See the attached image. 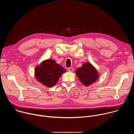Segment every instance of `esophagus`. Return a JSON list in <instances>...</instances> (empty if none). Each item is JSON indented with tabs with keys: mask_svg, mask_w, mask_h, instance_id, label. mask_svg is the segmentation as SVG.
I'll list each match as a JSON object with an SVG mask.
<instances>
[{
	"mask_svg": "<svg viewBox=\"0 0 134 134\" xmlns=\"http://www.w3.org/2000/svg\"><path fill=\"white\" fill-rule=\"evenodd\" d=\"M68 69V70L69 71H74V69L72 68H71V67H69L67 68Z\"/></svg>",
	"mask_w": 134,
	"mask_h": 134,
	"instance_id": "34e87169",
	"label": "esophagus"
}]
</instances>
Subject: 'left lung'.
Returning a JSON list of instances; mask_svg holds the SVG:
<instances>
[{
    "mask_svg": "<svg viewBox=\"0 0 134 134\" xmlns=\"http://www.w3.org/2000/svg\"><path fill=\"white\" fill-rule=\"evenodd\" d=\"M76 74L82 83L85 86L94 82L99 76L96 69L90 63H85L76 70Z\"/></svg>",
    "mask_w": 134,
    "mask_h": 134,
    "instance_id": "1",
    "label": "left lung"
}]
</instances>
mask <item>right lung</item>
Listing matches in <instances>:
<instances>
[{
    "label": "right lung",
    "mask_w": 134,
    "mask_h": 134,
    "mask_svg": "<svg viewBox=\"0 0 134 134\" xmlns=\"http://www.w3.org/2000/svg\"><path fill=\"white\" fill-rule=\"evenodd\" d=\"M66 70L53 60L48 59L43 62L35 70L37 80L47 87H52L58 82L62 74Z\"/></svg>",
    "instance_id": "right-lung-1"
}]
</instances>
